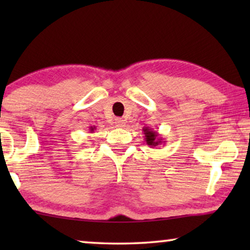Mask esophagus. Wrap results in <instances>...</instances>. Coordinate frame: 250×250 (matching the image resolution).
<instances>
[{
  "mask_svg": "<svg viewBox=\"0 0 250 250\" xmlns=\"http://www.w3.org/2000/svg\"><path fill=\"white\" fill-rule=\"evenodd\" d=\"M115 124L117 127H124L125 126V121L123 118H116L115 119Z\"/></svg>",
  "mask_w": 250,
  "mask_h": 250,
  "instance_id": "1",
  "label": "esophagus"
}]
</instances>
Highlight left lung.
<instances>
[{"instance_id":"1","label":"left lung","mask_w":250,"mask_h":250,"mask_svg":"<svg viewBox=\"0 0 250 250\" xmlns=\"http://www.w3.org/2000/svg\"><path fill=\"white\" fill-rule=\"evenodd\" d=\"M142 131L143 134H145V141L146 142V145L151 146V148H153V146H158L166 142L165 140L160 136L158 132L153 131L152 128L148 127V126H145V127L142 128Z\"/></svg>"}]
</instances>
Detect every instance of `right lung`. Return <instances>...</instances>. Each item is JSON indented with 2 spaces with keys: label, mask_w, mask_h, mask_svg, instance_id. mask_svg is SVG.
Segmentation results:
<instances>
[{
  "label": "right lung",
  "mask_w": 250,
  "mask_h": 250,
  "mask_svg": "<svg viewBox=\"0 0 250 250\" xmlns=\"http://www.w3.org/2000/svg\"><path fill=\"white\" fill-rule=\"evenodd\" d=\"M88 131H90V133H94L95 126H90V129H88Z\"/></svg>",
  "instance_id": "obj_1"
}]
</instances>
